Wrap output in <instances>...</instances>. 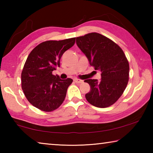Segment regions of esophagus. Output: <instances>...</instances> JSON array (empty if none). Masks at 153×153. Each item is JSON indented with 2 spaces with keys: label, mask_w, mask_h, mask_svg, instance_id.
Segmentation results:
<instances>
[{
  "label": "esophagus",
  "mask_w": 153,
  "mask_h": 153,
  "mask_svg": "<svg viewBox=\"0 0 153 153\" xmlns=\"http://www.w3.org/2000/svg\"><path fill=\"white\" fill-rule=\"evenodd\" d=\"M74 80L76 83H82L83 82V80L79 79H74Z\"/></svg>",
  "instance_id": "34e87169"
}]
</instances>
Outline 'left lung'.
Instances as JSON below:
<instances>
[{"label":"left lung","instance_id":"8db88e82","mask_svg":"<svg viewBox=\"0 0 153 153\" xmlns=\"http://www.w3.org/2000/svg\"><path fill=\"white\" fill-rule=\"evenodd\" d=\"M76 44L95 70L101 71V80H84L90 86L85 95L93 106L105 108L122 95L129 80V63L120 46L109 38L93 32L76 38Z\"/></svg>","mask_w":153,"mask_h":153}]
</instances>
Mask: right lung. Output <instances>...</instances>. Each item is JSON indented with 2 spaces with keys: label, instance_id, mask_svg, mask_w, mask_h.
Masks as SVG:
<instances>
[{
  "label": "right lung",
  "instance_id": "right-lung-1",
  "mask_svg": "<svg viewBox=\"0 0 153 153\" xmlns=\"http://www.w3.org/2000/svg\"><path fill=\"white\" fill-rule=\"evenodd\" d=\"M76 38L43 42L27 56L22 73V87L25 97L33 107L51 112L61 106L73 79H61L53 75L60 67L63 54L74 45Z\"/></svg>",
  "mask_w": 153,
  "mask_h": 153
}]
</instances>
